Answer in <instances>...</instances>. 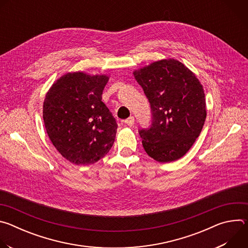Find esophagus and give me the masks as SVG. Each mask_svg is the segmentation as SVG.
Segmentation results:
<instances>
[{
  "mask_svg": "<svg viewBox=\"0 0 248 248\" xmlns=\"http://www.w3.org/2000/svg\"><path fill=\"white\" fill-rule=\"evenodd\" d=\"M124 124L127 125V126H132L134 124V118L133 117H129L128 119H126L124 121Z\"/></svg>",
  "mask_w": 248,
  "mask_h": 248,
  "instance_id": "esophagus-1",
  "label": "esophagus"
}]
</instances>
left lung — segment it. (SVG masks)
Segmentation results:
<instances>
[{
	"label": "left lung",
	"instance_id": "obj_1",
	"mask_svg": "<svg viewBox=\"0 0 248 248\" xmlns=\"http://www.w3.org/2000/svg\"><path fill=\"white\" fill-rule=\"evenodd\" d=\"M134 78L151 106L152 124L141 129L146 153L160 163L185 156L199 136L206 120L202 84L191 70L174 59L138 68Z\"/></svg>",
	"mask_w": 248,
	"mask_h": 248
}]
</instances>
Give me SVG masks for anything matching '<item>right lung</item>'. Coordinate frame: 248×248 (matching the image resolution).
<instances>
[{
    "label": "right lung",
    "instance_id": "add662e5",
    "mask_svg": "<svg viewBox=\"0 0 248 248\" xmlns=\"http://www.w3.org/2000/svg\"><path fill=\"white\" fill-rule=\"evenodd\" d=\"M106 75L67 73L48 90L43 120L50 140L75 165L98 162L112 148L118 124L103 102Z\"/></svg>",
    "mask_w": 248,
    "mask_h": 248
}]
</instances>
